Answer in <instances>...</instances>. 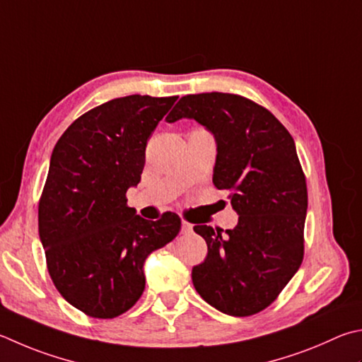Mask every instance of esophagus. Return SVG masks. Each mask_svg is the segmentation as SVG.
Listing matches in <instances>:
<instances>
[{
  "label": "esophagus",
  "instance_id": "obj_1",
  "mask_svg": "<svg viewBox=\"0 0 362 362\" xmlns=\"http://www.w3.org/2000/svg\"><path fill=\"white\" fill-rule=\"evenodd\" d=\"M189 233H193V225L192 223L183 220L182 221V234H189Z\"/></svg>",
  "mask_w": 362,
  "mask_h": 362
}]
</instances>
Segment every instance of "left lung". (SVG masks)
I'll list each match as a JSON object with an SVG mask.
<instances>
[{"instance_id": "obj_1", "label": "left lung", "mask_w": 362, "mask_h": 362, "mask_svg": "<svg viewBox=\"0 0 362 362\" xmlns=\"http://www.w3.org/2000/svg\"><path fill=\"white\" fill-rule=\"evenodd\" d=\"M193 118L214 134V185L231 192L238 226L193 229L207 244L194 266L201 298L231 317H248L277 299L304 258L307 185L288 129L266 107L233 93L180 98L166 122Z\"/></svg>"}]
</instances>
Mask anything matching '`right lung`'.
<instances>
[{"label": "right lung", "mask_w": 362, "mask_h": 362, "mask_svg": "<svg viewBox=\"0 0 362 362\" xmlns=\"http://www.w3.org/2000/svg\"><path fill=\"white\" fill-rule=\"evenodd\" d=\"M177 96L115 98L77 118L52 152L39 199V238L57 290L85 315L115 318L146 288L144 262L180 231L179 215L150 221L128 207L146 147Z\"/></svg>", "instance_id": "add662e5"}]
</instances>
